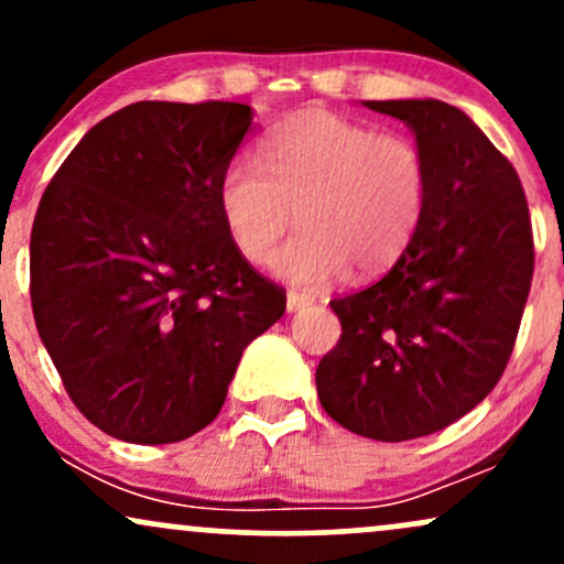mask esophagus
Instances as JSON below:
<instances>
[{"label":"esophagus","instance_id":"34e87169","mask_svg":"<svg viewBox=\"0 0 564 564\" xmlns=\"http://www.w3.org/2000/svg\"><path fill=\"white\" fill-rule=\"evenodd\" d=\"M310 302H313V296L300 294V291H289V294H286V307H289V313H296V310L307 307Z\"/></svg>","mask_w":564,"mask_h":564}]
</instances>
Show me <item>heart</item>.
<instances>
[{
	"mask_svg": "<svg viewBox=\"0 0 564 564\" xmlns=\"http://www.w3.org/2000/svg\"><path fill=\"white\" fill-rule=\"evenodd\" d=\"M430 200V161L400 132L310 108L262 142V166L230 161L217 187L225 230L249 262L273 257L296 217L304 228L275 257L302 286L384 273L416 236Z\"/></svg>",
	"mask_w": 564,
	"mask_h": 564,
	"instance_id": "1",
	"label": "heart"
}]
</instances>
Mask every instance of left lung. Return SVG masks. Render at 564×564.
Segmentation results:
<instances>
[{"label": "left lung", "instance_id": "obj_1", "mask_svg": "<svg viewBox=\"0 0 564 564\" xmlns=\"http://www.w3.org/2000/svg\"><path fill=\"white\" fill-rule=\"evenodd\" d=\"M430 161L416 236L371 286L332 300L341 336L315 371L321 405L381 443L424 437L501 379L533 281V228L511 161L443 100H366Z\"/></svg>", "mask_w": 564, "mask_h": 564}]
</instances>
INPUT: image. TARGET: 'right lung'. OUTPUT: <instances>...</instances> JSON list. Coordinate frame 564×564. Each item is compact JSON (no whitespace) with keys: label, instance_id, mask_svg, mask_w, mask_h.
Here are the masks:
<instances>
[{"label":"right lung","instance_id":"obj_1","mask_svg":"<svg viewBox=\"0 0 564 564\" xmlns=\"http://www.w3.org/2000/svg\"><path fill=\"white\" fill-rule=\"evenodd\" d=\"M251 108H121L50 180L31 228V307L68 398L106 435L164 445L217 419L241 352L286 313L217 204Z\"/></svg>","mask_w":564,"mask_h":564}]
</instances>
